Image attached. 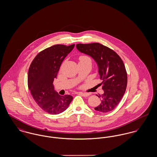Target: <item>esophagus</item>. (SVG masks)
<instances>
[{
	"label": "esophagus",
	"mask_w": 157,
	"mask_h": 157,
	"mask_svg": "<svg viewBox=\"0 0 157 157\" xmlns=\"http://www.w3.org/2000/svg\"><path fill=\"white\" fill-rule=\"evenodd\" d=\"M81 96L84 97H88L90 96V94L89 93H79Z\"/></svg>",
	"instance_id": "obj_1"
}]
</instances>
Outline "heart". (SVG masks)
I'll use <instances>...</instances> for the list:
<instances>
[{"label": "heart", "mask_w": 157, "mask_h": 157, "mask_svg": "<svg viewBox=\"0 0 157 157\" xmlns=\"http://www.w3.org/2000/svg\"><path fill=\"white\" fill-rule=\"evenodd\" d=\"M79 62H86V61H91V59L88 56H81L79 57Z\"/></svg>", "instance_id": "heart-1"}]
</instances>
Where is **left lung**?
<instances>
[{
  "label": "left lung",
  "mask_w": 157,
  "mask_h": 157,
  "mask_svg": "<svg viewBox=\"0 0 157 157\" xmlns=\"http://www.w3.org/2000/svg\"><path fill=\"white\" fill-rule=\"evenodd\" d=\"M76 48L96 61L103 80L100 85H102L104 94L97 95L101 103L94 109L102 113L113 110L120 102L127 88V73L123 61L113 50L99 43L78 44Z\"/></svg>",
  "instance_id": "8db88e82"
}]
</instances>
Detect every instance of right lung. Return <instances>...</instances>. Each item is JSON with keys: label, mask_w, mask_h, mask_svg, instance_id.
Here are the masks:
<instances>
[{"label": "right lung", "mask_w": 157, "mask_h": 157, "mask_svg": "<svg viewBox=\"0 0 157 157\" xmlns=\"http://www.w3.org/2000/svg\"><path fill=\"white\" fill-rule=\"evenodd\" d=\"M75 47L55 45L37 54L28 72L29 90L37 105L52 115H57L68 108L73 100L71 95L60 96L54 91L53 82L61 64Z\"/></svg>", "instance_id": "right-lung-1"}]
</instances>
